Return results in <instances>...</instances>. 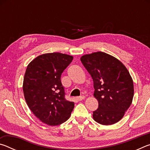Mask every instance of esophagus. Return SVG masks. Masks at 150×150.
<instances>
[{"instance_id": "obj_1", "label": "esophagus", "mask_w": 150, "mask_h": 150, "mask_svg": "<svg viewBox=\"0 0 150 150\" xmlns=\"http://www.w3.org/2000/svg\"><path fill=\"white\" fill-rule=\"evenodd\" d=\"M83 99H85V96H83V95L79 96V97H77V100H78V101H81Z\"/></svg>"}]
</instances>
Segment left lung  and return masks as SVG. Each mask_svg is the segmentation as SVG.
Instances as JSON below:
<instances>
[{
  "mask_svg": "<svg viewBox=\"0 0 150 150\" xmlns=\"http://www.w3.org/2000/svg\"><path fill=\"white\" fill-rule=\"evenodd\" d=\"M81 61L92 77L98 102L94 120L103 125L118 122L133 99L134 83L128 71L116 58L102 52L83 55Z\"/></svg>",
  "mask_w": 150,
  "mask_h": 150,
  "instance_id": "left-lung-1",
  "label": "left lung"
}]
</instances>
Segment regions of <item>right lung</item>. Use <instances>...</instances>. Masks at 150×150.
I'll return each instance as SVG.
<instances>
[{
    "label": "right lung",
    "mask_w": 150,
    "mask_h": 150,
    "mask_svg": "<svg viewBox=\"0 0 150 150\" xmlns=\"http://www.w3.org/2000/svg\"><path fill=\"white\" fill-rule=\"evenodd\" d=\"M73 57L61 53L39 55L28 65L23 92L27 105L42 122L57 126L70 117L74 103L65 98L61 75Z\"/></svg>",
    "instance_id": "obj_1"
}]
</instances>
